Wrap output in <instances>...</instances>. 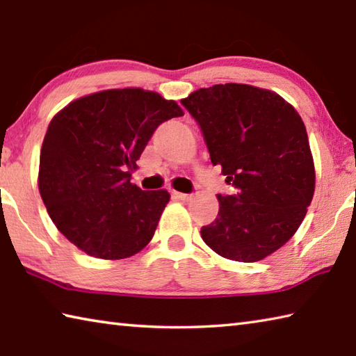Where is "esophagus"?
Masks as SVG:
<instances>
[{
	"instance_id": "34e87169",
	"label": "esophagus",
	"mask_w": 356,
	"mask_h": 356,
	"mask_svg": "<svg viewBox=\"0 0 356 356\" xmlns=\"http://www.w3.org/2000/svg\"><path fill=\"white\" fill-rule=\"evenodd\" d=\"M172 196L176 199H180V200H190L193 197L191 195H186V193H179V191H172Z\"/></svg>"
}]
</instances>
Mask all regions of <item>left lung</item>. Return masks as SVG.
<instances>
[{
  "label": "left lung",
  "instance_id": "1",
  "mask_svg": "<svg viewBox=\"0 0 356 356\" xmlns=\"http://www.w3.org/2000/svg\"><path fill=\"white\" fill-rule=\"evenodd\" d=\"M180 102L199 124L211 163L236 188L218 195V216L200 236L229 260H263L296 234L312 204L305 124L282 96L245 83L200 88Z\"/></svg>",
  "mask_w": 356,
  "mask_h": 356
}]
</instances>
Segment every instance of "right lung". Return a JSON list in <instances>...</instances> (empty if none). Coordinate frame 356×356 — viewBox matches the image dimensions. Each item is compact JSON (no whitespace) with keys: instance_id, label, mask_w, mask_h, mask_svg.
<instances>
[{"instance_id":"add662e5","label":"right lung","mask_w":356,"mask_h":356,"mask_svg":"<svg viewBox=\"0 0 356 356\" xmlns=\"http://www.w3.org/2000/svg\"><path fill=\"white\" fill-rule=\"evenodd\" d=\"M182 115L157 93L122 88L83 96L51 120L38 190L68 241L95 258L120 260L152 240L170 193L138 188L131 172L161 122Z\"/></svg>"}]
</instances>
